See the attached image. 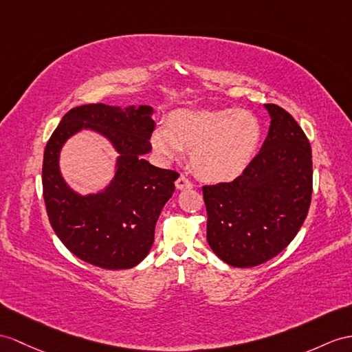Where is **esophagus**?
Instances as JSON below:
<instances>
[{
  "instance_id": "1",
  "label": "esophagus",
  "mask_w": 352,
  "mask_h": 352,
  "mask_svg": "<svg viewBox=\"0 0 352 352\" xmlns=\"http://www.w3.org/2000/svg\"><path fill=\"white\" fill-rule=\"evenodd\" d=\"M176 188L179 191H184V190H190V188H192V184L188 181V179L185 176H179L177 181H176Z\"/></svg>"
}]
</instances>
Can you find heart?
I'll use <instances>...</instances> for the list:
<instances>
[{"label":"heart","mask_w":352,"mask_h":352,"mask_svg":"<svg viewBox=\"0 0 352 352\" xmlns=\"http://www.w3.org/2000/svg\"><path fill=\"white\" fill-rule=\"evenodd\" d=\"M261 139L258 119L246 110H179L171 113L166 130L151 137L152 148L164 161L191 151L197 176L208 182L233 181L255 157Z\"/></svg>","instance_id":"obj_1"}]
</instances>
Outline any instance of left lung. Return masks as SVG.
Segmentation results:
<instances>
[{"mask_svg":"<svg viewBox=\"0 0 352 352\" xmlns=\"http://www.w3.org/2000/svg\"><path fill=\"white\" fill-rule=\"evenodd\" d=\"M264 107L270 126L258 155L233 182L203 186L208 243L233 267H254L284 251L311 206L309 140L288 111Z\"/></svg>","mask_w":352,"mask_h":352,"instance_id":"obj_1","label":"left lung"}]
</instances>
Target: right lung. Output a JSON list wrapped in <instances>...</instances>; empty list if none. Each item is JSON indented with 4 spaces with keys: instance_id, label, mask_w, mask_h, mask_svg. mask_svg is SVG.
I'll list each match as a JSON object with an SVG mask.
<instances>
[{
    "instance_id": "obj_1",
    "label": "right lung",
    "mask_w": 352,
    "mask_h": 352,
    "mask_svg": "<svg viewBox=\"0 0 352 352\" xmlns=\"http://www.w3.org/2000/svg\"><path fill=\"white\" fill-rule=\"evenodd\" d=\"M151 106L85 104L64 115L43 157V197L56 236L77 258L109 270L131 269L153 245L155 226L175 192L179 175L152 166L155 130ZM80 131L102 135L118 153L116 175L102 190L80 195L62 177L58 157L68 138Z\"/></svg>"
}]
</instances>
